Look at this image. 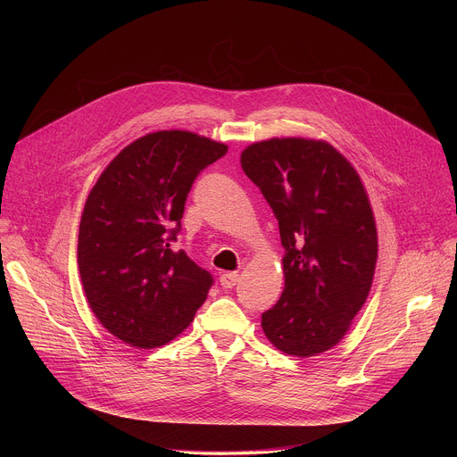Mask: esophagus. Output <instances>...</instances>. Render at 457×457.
I'll return each mask as SVG.
<instances>
[{
	"label": "esophagus",
	"mask_w": 457,
	"mask_h": 457,
	"mask_svg": "<svg viewBox=\"0 0 457 457\" xmlns=\"http://www.w3.org/2000/svg\"><path fill=\"white\" fill-rule=\"evenodd\" d=\"M237 282H238V275H237L235 271H228V273L220 275V286H222L224 289H231V287H235V286H237Z\"/></svg>",
	"instance_id": "esophagus-1"
}]
</instances>
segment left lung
Returning a JSON list of instances; mask_svg holds the SVG:
<instances>
[{
  "mask_svg": "<svg viewBox=\"0 0 457 457\" xmlns=\"http://www.w3.org/2000/svg\"><path fill=\"white\" fill-rule=\"evenodd\" d=\"M240 164L271 206L286 251V286L262 329L286 354L329 351L363 307L378 260L361 179L335 146L302 137L253 143Z\"/></svg>",
  "mask_w": 457,
  "mask_h": 457,
  "instance_id": "obj_1",
  "label": "left lung"
}]
</instances>
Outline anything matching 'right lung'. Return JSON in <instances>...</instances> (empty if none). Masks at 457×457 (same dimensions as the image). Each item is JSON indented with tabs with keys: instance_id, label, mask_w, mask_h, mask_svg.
I'll return each instance as SVG.
<instances>
[{
	"instance_id": "1",
	"label": "right lung",
	"mask_w": 457,
	"mask_h": 457,
	"mask_svg": "<svg viewBox=\"0 0 457 457\" xmlns=\"http://www.w3.org/2000/svg\"><path fill=\"white\" fill-rule=\"evenodd\" d=\"M226 152L208 137L162 129L128 145L92 187L79 275L94 314L124 344L164 345L204 303L213 277L171 245L193 180Z\"/></svg>"
}]
</instances>
